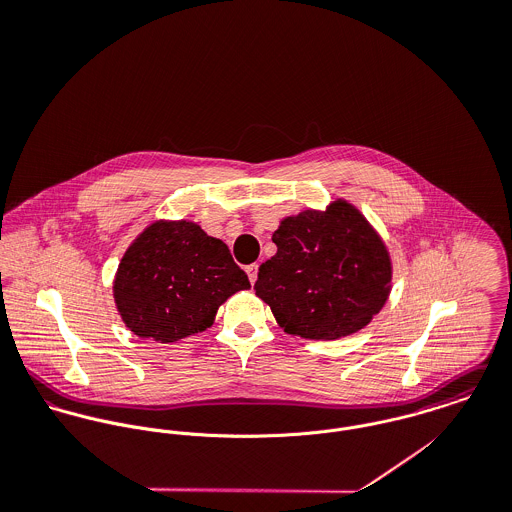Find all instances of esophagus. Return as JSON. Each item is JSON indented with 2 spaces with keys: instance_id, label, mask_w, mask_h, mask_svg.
Returning a JSON list of instances; mask_svg holds the SVG:
<instances>
[{
  "instance_id": "1",
  "label": "esophagus",
  "mask_w": 512,
  "mask_h": 512,
  "mask_svg": "<svg viewBox=\"0 0 512 512\" xmlns=\"http://www.w3.org/2000/svg\"><path fill=\"white\" fill-rule=\"evenodd\" d=\"M246 274H248L250 284H254V282L258 280V264H250V266H246Z\"/></svg>"
}]
</instances>
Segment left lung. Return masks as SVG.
Returning <instances> with one entry per match:
<instances>
[{"instance_id":"left-lung-1","label":"left lung","mask_w":512,"mask_h":512,"mask_svg":"<svg viewBox=\"0 0 512 512\" xmlns=\"http://www.w3.org/2000/svg\"><path fill=\"white\" fill-rule=\"evenodd\" d=\"M272 240L278 252L260 266L254 290L286 333L347 337L386 303L392 278L386 246L349 203L288 217Z\"/></svg>"}]
</instances>
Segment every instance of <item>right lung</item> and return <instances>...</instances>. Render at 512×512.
Returning a JSON list of instances; mask_svg holds the SVG:
<instances>
[{
  "label": "right lung",
  "mask_w": 512,
  "mask_h": 512,
  "mask_svg": "<svg viewBox=\"0 0 512 512\" xmlns=\"http://www.w3.org/2000/svg\"><path fill=\"white\" fill-rule=\"evenodd\" d=\"M248 288L228 246L199 224L153 222L124 254L114 299L132 333L173 343L211 327L220 303Z\"/></svg>",
  "instance_id": "add662e5"
}]
</instances>
